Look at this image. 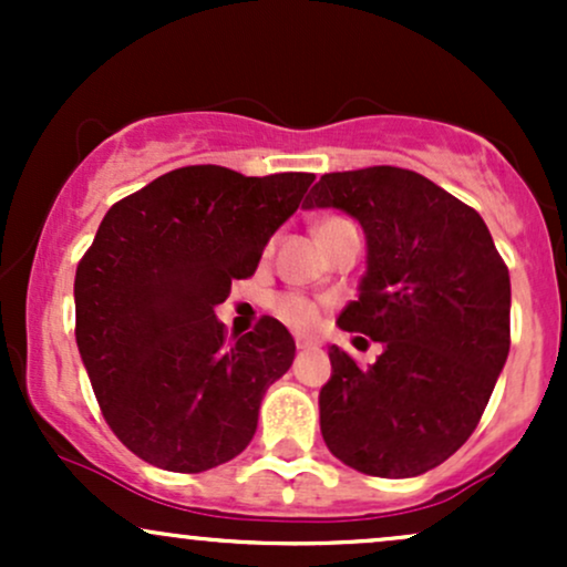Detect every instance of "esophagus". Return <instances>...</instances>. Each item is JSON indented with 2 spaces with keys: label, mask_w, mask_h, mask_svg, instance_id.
Segmentation results:
<instances>
[{
  "label": "esophagus",
  "mask_w": 567,
  "mask_h": 567,
  "mask_svg": "<svg viewBox=\"0 0 567 567\" xmlns=\"http://www.w3.org/2000/svg\"><path fill=\"white\" fill-rule=\"evenodd\" d=\"M296 347H298V349H315V347H320V338L296 336Z\"/></svg>",
  "instance_id": "34e87169"
}]
</instances>
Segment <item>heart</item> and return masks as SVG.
I'll return each instance as SVG.
<instances>
[{
	"mask_svg": "<svg viewBox=\"0 0 567 567\" xmlns=\"http://www.w3.org/2000/svg\"><path fill=\"white\" fill-rule=\"evenodd\" d=\"M333 220H338V218L324 220V224L317 226V229L333 224ZM275 309L285 322L296 324V328H311V324H317V320H320V309H317V303L309 301L306 296H298V292H288V296L277 298Z\"/></svg>",
	"mask_w": 567,
	"mask_h": 567,
	"instance_id": "1",
	"label": "heart"
}]
</instances>
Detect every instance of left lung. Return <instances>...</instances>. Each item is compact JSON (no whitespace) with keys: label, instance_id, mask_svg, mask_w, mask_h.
I'll use <instances>...</instances> for the list:
<instances>
[{"label":"left lung","instance_id":"8db88e82","mask_svg":"<svg viewBox=\"0 0 567 567\" xmlns=\"http://www.w3.org/2000/svg\"><path fill=\"white\" fill-rule=\"evenodd\" d=\"M303 207L365 231L368 269L338 328L383 347L368 368L330 347L324 445L370 477H419L470 440L504 370L509 269L480 213L413 171L324 173Z\"/></svg>","mask_w":567,"mask_h":567}]
</instances>
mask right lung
<instances>
[{"mask_svg":"<svg viewBox=\"0 0 567 567\" xmlns=\"http://www.w3.org/2000/svg\"><path fill=\"white\" fill-rule=\"evenodd\" d=\"M311 181L178 167L103 216L76 266V347L103 419L146 464L197 474L250 445L296 341L264 317L229 343L216 306L256 271Z\"/></svg>","mask_w":567,"mask_h":567,"instance_id":"add662e5","label":"right lung"}]
</instances>
